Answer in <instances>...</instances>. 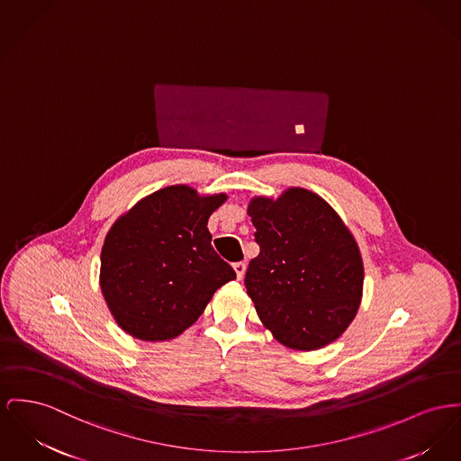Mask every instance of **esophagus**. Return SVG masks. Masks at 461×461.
<instances>
[{
	"label": "esophagus",
	"mask_w": 461,
	"mask_h": 461,
	"mask_svg": "<svg viewBox=\"0 0 461 461\" xmlns=\"http://www.w3.org/2000/svg\"><path fill=\"white\" fill-rule=\"evenodd\" d=\"M234 271H236V275H238V279H243L246 271L245 262H236V264H234Z\"/></svg>",
	"instance_id": "34e87169"
}]
</instances>
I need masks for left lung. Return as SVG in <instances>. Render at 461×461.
<instances>
[{
	"instance_id": "8db88e82",
	"label": "left lung",
	"mask_w": 461,
	"mask_h": 461,
	"mask_svg": "<svg viewBox=\"0 0 461 461\" xmlns=\"http://www.w3.org/2000/svg\"><path fill=\"white\" fill-rule=\"evenodd\" d=\"M260 253L246 292L283 346L314 351L340 338L358 312L364 262L351 230L318 194L290 186L248 204Z\"/></svg>"
}]
</instances>
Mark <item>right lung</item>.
Here are the masks:
<instances>
[{
  "label": "right lung",
  "instance_id": "right-lung-1",
  "mask_svg": "<svg viewBox=\"0 0 461 461\" xmlns=\"http://www.w3.org/2000/svg\"><path fill=\"white\" fill-rule=\"evenodd\" d=\"M227 194L169 185L119 216L101 249L99 286L125 334L178 338L197 321L234 269L216 255L208 220Z\"/></svg>",
  "mask_w": 461,
  "mask_h": 461
}]
</instances>
